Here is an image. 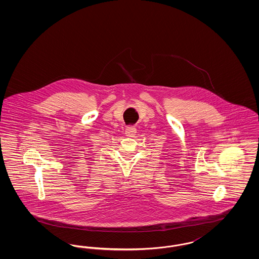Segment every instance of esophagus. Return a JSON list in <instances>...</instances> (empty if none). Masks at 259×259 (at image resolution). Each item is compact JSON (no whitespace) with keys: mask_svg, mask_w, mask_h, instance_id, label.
I'll use <instances>...</instances> for the list:
<instances>
[{"mask_svg":"<svg viewBox=\"0 0 259 259\" xmlns=\"http://www.w3.org/2000/svg\"><path fill=\"white\" fill-rule=\"evenodd\" d=\"M136 133H137V129H136L135 126L129 125V126L126 127V129H125V134H126V136L134 137L136 135Z\"/></svg>","mask_w":259,"mask_h":259,"instance_id":"obj_1","label":"esophagus"}]
</instances>
